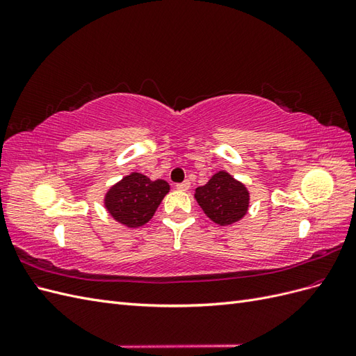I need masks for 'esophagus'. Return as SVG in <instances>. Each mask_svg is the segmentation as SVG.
Returning a JSON list of instances; mask_svg holds the SVG:
<instances>
[{
	"label": "esophagus",
	"mask_w": 356,
	"mask_h": 356,
	"mask_svg": "<svg viewBox=\"0 0 356 356\" xmlns=\"http://www.w3.org/2000/svg\"><path fill=\"white\" fill-rule=\"evenodd\" d=\"M177 188H178L179 191H187V190L190 188V182H188V181L181 182V184H177Z\"/></svg>",
	"instance_id": "34e87169"
}]
</instances>
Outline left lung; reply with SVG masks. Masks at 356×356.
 Instances as JSON below:
<instances>
[{
	"instance_id": "8db88e82",
	"label": "left lung",
	"mask_w": 356,
	"mask_h": 356,
	"mask_svg": "<svg viewBox=\"0 0 356 356\" xmlns=\"http://www.w3.org/2000/svg\"><path fill=\"white\" fill-rule=\"evenodd\" d=\"M195 199L204 215L221 227L241 221L251 203L250 190L225 170L215 172L207 184L197 187Z\"/></svg>"
}]
</instances>
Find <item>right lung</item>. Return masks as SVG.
Listing matches in <instances>:
<instances>
[{
	"mask_svg": "<svg viewBox=\"0 0 356 356\" xmlns=\"http://www.w3.org/2000/svg\"><path fill=\"white\" fill-rule=\"evenodd\" d=\"M169 190L165 179L152 181L144 174L131 172L106 190L104 207L118 224L138 229L153 218Z\"/></svg>",
	"mask_w": 356,
	"mask_h": 356,
	"instance_id": "1",
	"label": "right lung"
}]
</instances>
